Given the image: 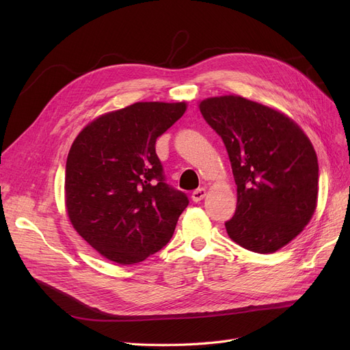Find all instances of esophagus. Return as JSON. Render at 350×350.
<instances>
[{"label":"esophagus","instance_id":"esophagus-1","mask_svg":"<svg viewBox=\"0 0 350 350\" xmlns=\"http://www.w3.org/2000/svg\"><path fill=\"white\" fill-rule=\"evenodd\" d=\"M207 196V190L206 189H197L191 193V200L194 201V203H198V201L203 200L204 197Z\"/></svg>","mask_w":350,"mask_h":350}]
</instances>
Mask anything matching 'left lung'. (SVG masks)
I'll list each match as a JSON object with an SVG mask.
<instances>
[{
  "instance_id": "1",
  "label": "left lung",
  "mask_w": 350,
  "mask_h": 350,
  "mask_svg": "<svg viewBox=\"0 0 350 350\" xmlns=\"http://www.w3.org/2000/svg\"><path fill=\"white\" fill-rule=\"evenodd\" d=\"M200 112L221 136L231 161L237 210L226 223L230 238L254 252L278 251L315 213L314 146L292 119L241 96L204 99Z\"/></svg>"
}]
</instances>
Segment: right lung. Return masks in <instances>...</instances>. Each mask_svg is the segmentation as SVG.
<instances>
[{
  "label": "right lung",
  "instance_id": "1",
  "mask_svg": "<svg viewBox=\"0 0 350 350\" xmlns=\"http://www.w3.org/2000/svg\"><path fill=\"white\" fill-rule=\"evenodd\" d=\"M186 102H137L90 122L66 159L70 223L109 261H144L173 237L187 196L165 183L156 140Z\"/></svg>",
  "mask_w": 350,
  "mask_h": 350
}]
</instances>
